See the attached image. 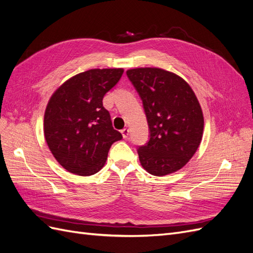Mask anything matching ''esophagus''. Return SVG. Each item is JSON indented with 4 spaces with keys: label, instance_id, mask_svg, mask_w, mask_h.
Returning a JSON list of instances; mask_svg holds the SVG:
<instances>
[{
    "label": "esophagus",
    "instance_id": "esophagus-1",
    "mask_svg": "<svg viewBox=\"0 0 253 253\" xmlns=\"http://www.w3.org/2000/svg\"><path fill=\"white\" fill-rule=\"evenodd\" d=\"M128 128L127 127H126V128H124V129H121V134H122V137H124V138H126V137L128 136Z\"/></svg>",
    "mask_w": 253,
    "mask_h": 253
}]
</instances>
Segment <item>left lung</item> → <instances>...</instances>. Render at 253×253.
Masks as SVG:
<instances>
[{
    "label": "left lung",
    "instance_id": "1",
    "mask_svg": "<svg viewBox=\"0 0 253 253\" xmlns=\"http://www.w3.org/2000/svg\"><path fill=\"white\" fill-rule=\"evenodd\" d=\"M139 94L150 139L138 148L140 164L148 173L164 176L186 166L200 147L204 132L201 104L179 76L157 67L126 71Z\"/></svg>",
    "mask_w": 253,
    "mask_h": 253
}]
</instances>
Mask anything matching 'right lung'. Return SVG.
<instances>
[{
	"mask_svg": "<svg viewBox=\"0 0 253 253\" xmlns=\"http://www.w3.org/2000/svg\"><path fill=\"white\" fill-rule=\"evenodd\" d=\"M122 74L124 68L83 72L50 97L44 114V136L51 154L66 171L80 176L99 172L111 145L122 138L102 103Z\"/></svg>",
	"mask_w": 253,
	"mask_h": 253,
	"instance_id": "add662e5",
	"label": "right lung"
}]
</instances>
